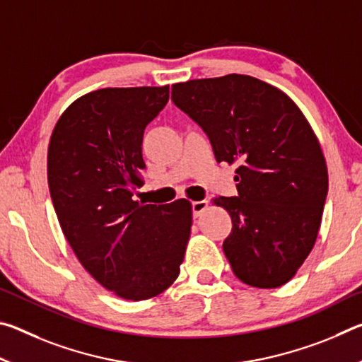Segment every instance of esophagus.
I'll return each mask as SVG.
<instances>
[{
	"instance_id": "esophagus-1",
	"label": "esophagus",
	"mask_w": 362,
	"mask_h": 362,
	"mask_svg": "<svg viewBox=\"0 0 362 362\" xmlns=\"http://www.w3.org/2000/svg\"><path fill=\"white\" fill-rule=\"evenodd\" d=\"M207 207V201L203 199V201H194V203H192V211H193V217H199V214L203 212Z\"/></svg>"
}]
</instances>
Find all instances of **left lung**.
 <instances>
[{
	"label": "left lung",
	"mask_w": 362,
	"mask_h": 362,
	"mask_svg": "<svg viewBox=\"0 0 362 362\" xmlns=\"http://www.w3.org/2000/svg\"><path fill=\"white\" fill-rule=\"evenodd\" d=\"M173 102L209 137L217 163H236L238 196L223 252L238 279L273 289L292 279L315 246L327 196V166L300 108L247 75L173 86Z\"/></svg>",
	"instance_id": "left-lung-1"
}]
</instances>
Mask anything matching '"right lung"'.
I'll return each mask as SVG.
<instances>
[{
	"mask_svg": "<svg viewBox=\"0 0 362 362\" xmlns=\"http://www.w3.org/2000/svg\"><path fill=\"white\" fill-rule=\"evenodd\" d=\"M169 100L163 88H105L60 116L47 150V182L60 228L90 276L126 300H146L180 273L192 204H140L144 132Z\"/></svg>",
	"mask_w": 362,
	"mask_h": 362,
	"instance_id": "add662e5",
	"label": "right lung"
}]
</instances>
